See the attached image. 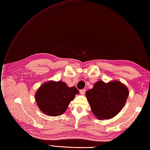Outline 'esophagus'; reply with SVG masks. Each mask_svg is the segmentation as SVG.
<instances>
[{
	"instance_id": "34e87169",
	"label": "esophagus",
	"mask_w": 150,
	"mask_h": 150,
	"mask_svg": "<svg viewBox=\"0 0 150 150\" xmlns=\"http://www.w3.org/2000/svg\"><path fill=\"white\" fill-rule=\"evenodd\" d=\"M79 92H80V94L81 95H84L85 93V89H82L79 91Z\"/></svg>"
}]
</instances>
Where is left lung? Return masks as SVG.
Segmentation results:
<instances>
[{
    "mask_svg": "<svg viewBox=\"0 0 150 150\" xmlns=\"http://www.w3.org/2000/svg\"><path fill=\"white\" fill-rule=\"evenodd\" d=\"M128 95V88L119 81L108 83L99 81L86 92L91 110L99 119H109L117 115L124 107Z\"/></svg>",
    "mask_w": 150,
    "mask_h": 150,
    "instance_id": "obj_1",
    "label": "left lung"
}]
</instances>
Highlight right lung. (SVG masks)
Wrapping results in <instances>:
<instances>
[{"label": "right lung", "mask_w": 150, "mask_h": 150, "mask_svg": "<svg viewBox=\"0 0 150 150\" xmlns=\"http://www.w3.org/2000/svg\"><path fill=\"white\" fill-rule=\"evenodd\" d=\"M79 91L75 86L69 87L61 81H50L40 86L35 94L36 102L44 114L60 115L66 111L70 102Z\"/></svg>", "instance_id": "add662e5"}]
</instances>
